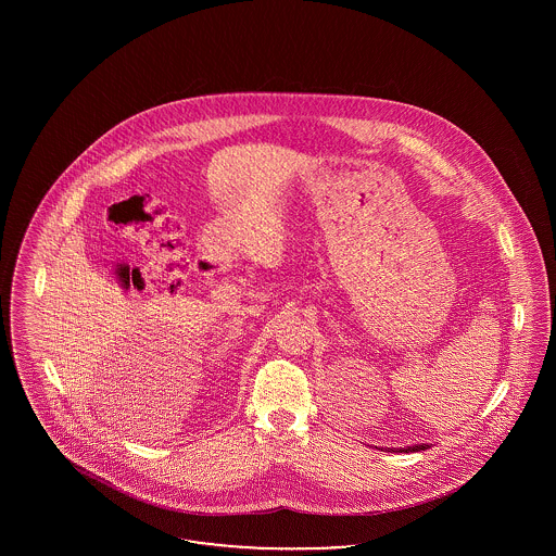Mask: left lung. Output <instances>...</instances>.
<instances>
[{
    "label": "left lung",
    "mask_w": 556,
    "mask_h": 556,
    "mask_svg": "<svg viewBox=\"0 0 556 556\" xmlns=\"http://www.w3.org/2000/svg\"><path fill=\"white\" fill-rule=\"evenodd\" d=\"M429 446L427 444H417V446H408V448L402 450V452H421V450H427Z\"/></svg>",
    "instance_id": "obj_1"
}]
</instances>
